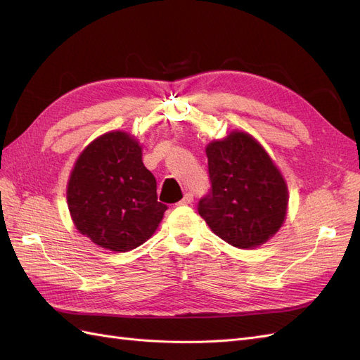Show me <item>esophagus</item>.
<instances>
[{
    "mask_svg": "<svg viewBox=\"0 0 360 360\" xmlns=\"http://www.w3.org/2000/svg\"><path fill=\"white\" fill-rule=\"evenodd\" d=\"M193 201V195L191 193V192H188V193H184V197L181 198V201L179 202L180 205H188V204H191Z\"/></svg>",
    "mask_w": 360,
    "mask_h": 360,
    "instance_id": "obj_1",
    "label": "esophagus"
}]
</instances>
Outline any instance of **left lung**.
Listing matches in <instances>:
<instances>
[{
    "label": "left lung",
    "instance_id": "left-lung-1",
    "mask_svg": "<svg viewBox=\"0 0 360 360\" xmlns=\"http://www.w3.org/2000/svg\"><path fill=\"white\" fill-rule=\"evenodd\" d=\"M212 189L198 202L210 230L238 249L267 242L285 221L288 191L255 138L231 132L205 148Z\"/></svg>",
    "mask_w": 360,
    "mask_h": 360
}]
</instances>
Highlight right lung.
I'll use <instances>...</instances> for the list:
<instances>
[{"label": "right lung", "mask_w": 360, "mask_h": 360, "mask_svg": "<svg viewBox=\"0 0 360 360\" xmlns=\"http://www.w3.org/2000/svg\"><path fill=\"white\" fill-rule=\"evenodd\" d=\"M72 221L101 248L127 252L153 236L168 209L143 148L126 132H108L84 148L68 183Z\"/></svg>", "instance_id": "obj_1"}]
</instances>
